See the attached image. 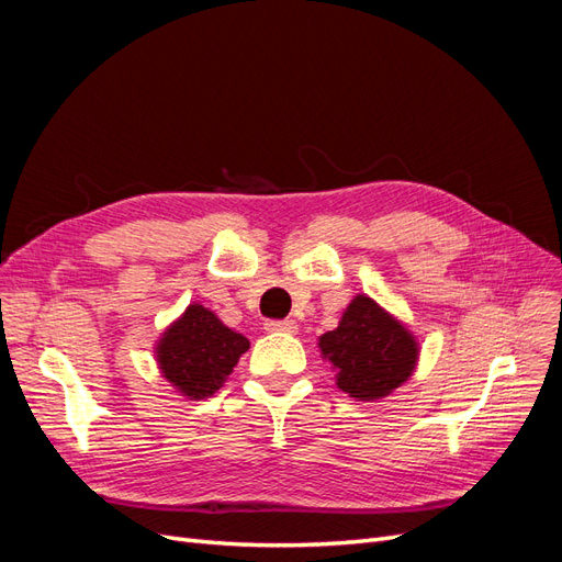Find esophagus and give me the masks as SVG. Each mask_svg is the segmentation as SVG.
Masks as SVG:
<instances>
[{"instance_id": "1", "label": "esophagus", "mask_w": 562, "mask_h": 562, "mask_svg": "<svg viewBox=\"0 0 562 562\" xmlns=\"http://www.w3.org/2000/svg\"><path fill=\"white\" fill-rule=\"evenodd\" d=\"M265 328L269 333H288V335H295L297 333V323L295 321H267Z\"/></svg>"}]
</instances>
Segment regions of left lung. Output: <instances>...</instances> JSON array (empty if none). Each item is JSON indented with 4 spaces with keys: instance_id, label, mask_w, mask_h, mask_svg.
Instances as JSON below:
<instances>
[{
    "instance_id": "left-lung-1",
    "label": "left lung",
    "mask_w": 562,
    "mask_h": 562,
    "mask_svg": "<svg viewBox=\"0 0 562 562\" xmlns=\"http://www.w3.org/2000/svg\"><path fill=\"white\" fill-rule=\"evenodd\" d=\"M318 349L335 370L337 389L363 403L394 394L419 361L413 330L366 293L349 302L335 330L318 337Z\"/></svg>"
}]
</instances>
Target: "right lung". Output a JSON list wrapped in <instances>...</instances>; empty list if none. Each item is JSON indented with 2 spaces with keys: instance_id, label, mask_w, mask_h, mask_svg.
Here are the masks:
<instances>
[{
  "instance_id": "obj_1",
  "label": "right lung",
  "mask_w": 562,
  "mask_h": 562,
  "mask_svg": "<svg viewBox=\"0 0 562 562\" xmlns=\"http://www.w3.org/2000/svg\"><path fill=\"white\" fill-rule=\"evenodd\" d=\"M250 342L215 312L192 302L155 345L161 378L187 401H203L227 382Z\"/></svg>"
}]
</instances>
